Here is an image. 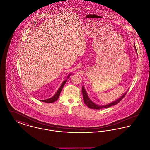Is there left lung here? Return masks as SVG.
<instances>
[{"label": "left lung", "instance_id": "obj_1", "mask_svg": "<svg viewBox=\"0 0 150 150\" xmlns=\"http://www.w3.org/2000/svg\"><path fill=\"white\" fill-rule=\"evenodd\" d=\"M134 48H135V50H136V51L137 52L135 44H134ZM82 93H83V99H84V103H85V104L88 107L90 108H92V109L100 110V109H102V108H108V107H111V106H112L115 105H117L124 97V96H125V94H126V93H127V92L126 93H124L119 99L115 100V101L110 103H108L107 105H104V106L98 105L94 103L93 102H92L91 100H90L89 97H88V94H87L86 92V89H85L84 86H82Z\"/></svg>", "mask_w": 150, "mask_h": 150}]
</instances>
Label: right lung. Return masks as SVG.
I'll use <instances>...</instances> for the list:
<instances>
[{
	"label": "right lung",
	"instance_id": "obj_1",
	"mask_svg": "<svg viewBox=\"0 0 150 150\" xmlns=\"http://www.w3.org/2000/svg\"><path fill=\"white\" fill-rule=\"evenodd\" d=\"M71 74H69V75H68V76L67 77V79L69 78L71 75ZM67 79H66V80H64V81L62 83V84H61V86H60V88H59L58 89V90L57 91V93H56L52 97H51L50 98H48V99H47V100H40L42 101V102H46V103H53V102H55L56 100H58V98H59V94H60V93H61V91H62V89L64 86L65 83H66V81H67Z\"/></svg>",
	"mask_w": 150,
	"mask_h": 150
}]
</instances>
